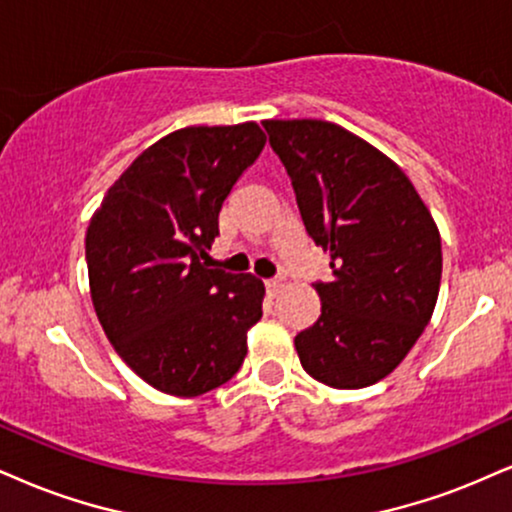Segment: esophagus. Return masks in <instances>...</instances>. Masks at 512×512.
Wrapping results in <instances>:
<instances>
[{"label": "esophagus", "mask_w": 512, "mask_h": 512, "mask_svg": "<svg viewBox=\"0 0 512 512\" xmlns=\"http://www.w3.org/2000/svg\"><path fill=\"white\" fill-rule=\"evenodd\" d=\"M266 289H268L270 296H275L277 292H280V289H282V280H280V277H273V280H268V282H266Z\"/></svg>", "instance_id": "34e87169"}]
</instances>
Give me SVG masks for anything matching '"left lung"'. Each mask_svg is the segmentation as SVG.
Here are the masks:
<instances>
[{"instance_id": "obj_1", "label": "left lung", "mask_w": 512, "mask_h": 512, "mask_svg": "<svg viewBox=\"0 0 512 512\" xmlns=\"http://www.w3.org/2000/svg\"><path fill=\"white\" fill-rule=\"evenodd\" d=\"M313 242L330 251L323 311L294 337L313 380L334 389L380 382L430 323L441 282V237L413 182L342 125L266 121Z\"/></svg>"}]
</instances>
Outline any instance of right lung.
<instances>
[{
	"label": "right lung",
	"instance_id": "1",
	"mask_svg": "<svg viewBox=\"0 0 512 512\" xmlns=\"http://www.w3.org/2000/svg\"><path fill=\"white\" fill-rule=\"evenodd\" d=\"M263 147L256 123L170 132L113 182L87 227L99 323L118 356L163 394H206L242 368L266 287L204 261L223 201Z\"/></svg>",
	"mask_w": 512,
	"mask_h": 512
}]
</instances>
